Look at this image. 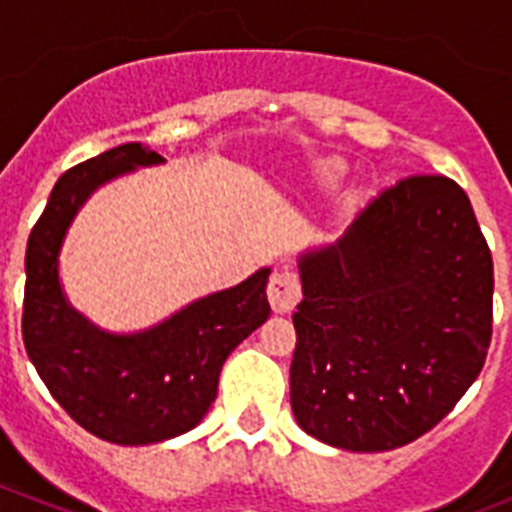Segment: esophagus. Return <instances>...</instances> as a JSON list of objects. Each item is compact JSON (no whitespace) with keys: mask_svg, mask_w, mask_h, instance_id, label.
Instances as JSON below:
<instances>
[{"mask_svg":"<svg viewBox=\"0 0 512 512\" xmlns=\"http://www.w3.org/2000/svg\"><path fill=\"white\" fill-rule=\"evenodd\" d=\"M266 297H269L271 310L279 312V315H287V312L295 310V305L302 297L300 279H297L295 271H289V269L274 271L269 279V287H266Z\"/></svg>","mask_w":512,"mask_h":512,"instance_id":"34e87169","label":"esophagus"}]
</instances>
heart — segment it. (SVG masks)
Wrapping results in <instances>:
<instances>
[{
	"label": "heart",
	"mask_w": 512,
	"mask_h": 512,
	"mask_svg": "<svg viewBox=\"0 0 512 512\" xmlns=\"http://www.w3.org/2000/svg\"><path fill=\"white\" fill-rule=\"evenodd\" d=\"M346 174V166L336 164V161H328V164L320 166V176H323L325 184H338Z\"/></svg>",
	"instance_id": "heart-1"
}]
</instances>
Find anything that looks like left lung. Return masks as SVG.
<instances>
[{
  "label": "left lung",
  "instance_id": "8db88e82",
  "mask_svg": "<svg viewBox=\"0 0 512 512\" xmlns=\"http://www.w3.org/2000/svg\"><path fill=\"white\" fill-rule=\"evenodd\" d=\"M289 400L300 428L346 451H390L454 410L487 359L492 253L467 192L408 176L351 228L302 253Z\"/></svg>",
  "mask_w": 512,
  "mask_h": 512
}]
</instances>
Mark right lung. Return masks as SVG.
Segmentation results:
<instances>
[{
	"label": "right lung",
	"mask_w": 512,
	"mask_h": 512,
	"mask_svg": "<svg viewBox=\"0 0 512 512\" xmlns=\"http://www.w3.org/2000/svg\"><path fill=\"white\" fill-rule=\"evenodd\" d=\"M164 164L140 143L110 148L74 166L53 187L27 238L22 341L40 379L81 428L120 446H146L192 431L217 397L225 359L269 318L259 269L140 333H107L69 305L58 253L79 207L102 184Z\"/></svg>",
	"instance_id": "add662e5"
}]
</instances>
